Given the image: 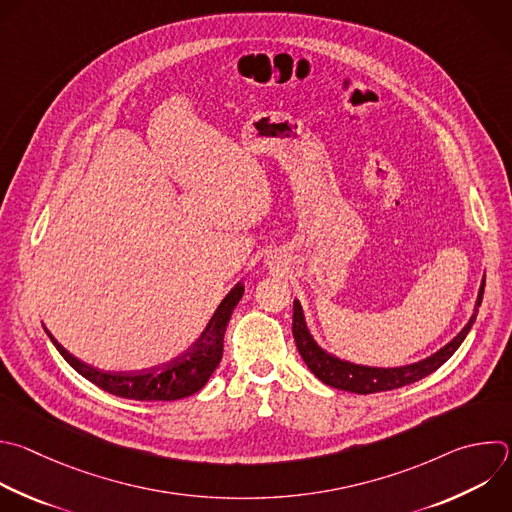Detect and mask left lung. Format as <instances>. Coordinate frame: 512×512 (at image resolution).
I'll list each match as a JSON object with an SVG mask.
<instances>
[{
    "mask_svg": "<svg viewBox=\"0 0 512 512\" xmlns=\"http://www.w3.org/2000/svg\"><path fill=\"white\" fill-rule=\"evenodd\" d=\"M482 293H484V279H482V285L478 291L476 307H480V303H482ZM476 311L478 309H474V313H472L470 321L464 325V329L440 352H436L434 356H430L422 362L402 366V368H368V366L350 364V362L329 356L313 342V337L309 335L299 301H293V337H295V344H297V350H299L303 362L313 372V376L319 378L323 384L337 388V390L356 392V394H376V392H388V390H396V388L414 384V382L430 376L432 372H436L464 342V337L468 335V331L476 319Z\"/></svg>",
    "mask_w": 512,
    "mask_h": 512,
    "instance_id": "left-lung-1",
    "label": "left lung"
}]
</instances>
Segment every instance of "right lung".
<instances>
[{
	"label": "right lung",
	"mask_w": 512,
	"mask_h": 512,
	"mask_svg": "<svg viewBox=\"0 0 512 512\" xmlns=\"http://www.w3.org/2000/svg\"><path fill=\"white\" fill-rule=\"evenodd\" d=\"M245 287L237 283L227 297L217 307L215 315L211 317L209 325L201 333L197 342L175 360H170L162 366L140 370V372H100L92 366L82 364L72 354H68L56 339L50 335L52 344L58 348V352L64 356V360L86 380L96 384L108 394L128 398V400H140V402H173L187 396L197 394L213 376L217 370L221 358H223V337L227 323L231 319L233 309L237 307L239 299L243 297Z\"/></svg>",
	"instance_id": "add662e5"
}]
</instances>
